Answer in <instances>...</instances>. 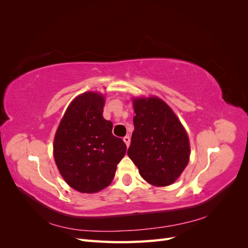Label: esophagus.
Segmentation results:
<instances>
[{"instance_id": "esophagus-1", "label": "esophagus", "mask_w": 248, "mask_h": 248, "mask_svg": "<svg viewBox=\"0 0 248 248\" xmlns=\"http://www.w3.org/2000/svg\"><path fill=\"white\" fill-rule=\"evenodd\" d=\"M123 140H124V142L126 144V146L129 147V145H130V138H129V137H125V138L123 139Z\"/></svg>"}]
</instances>
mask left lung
Listing matches in <instances>:
<instances>
[{
	"label": "left lung",
	"instance_id": "left-lung-1",
	"mask_svg": "<svg viewBox=\"0 0 248 248\" xmlns=\"http://www.w3.org/2000/svg\"><path fill=\"white\" fill-rule=\"evenodd\" d=\"M132 106L134 130L127 154L149 184L175 183L189 162L190 144L184 126L157 96L133 97Z\"/></svg>",
	"mask_w": 248,
	"mask_h": 248
}]
</instances>
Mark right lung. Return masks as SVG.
I'll return each mask as SVG.
<instances>
[{
  "label": "right lung",
  "mask_w": 248,
  "mask_h": 248,
  "mask_svg": "<svg viewBox=\"0 0 248 248\" xmlns=\"http://www.w3.org/2000/svg\"><path fill=\"white\" fill-rule=\"evenodd\" d=\"M106 95L88 91L67 108L54 139V158L65 182L82 193H95L114 180L125 142L112 136L103 118Z\"/></svg>",
  "instance_id": "obj_1"
}]
</instances>
